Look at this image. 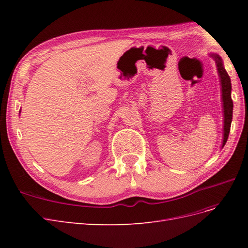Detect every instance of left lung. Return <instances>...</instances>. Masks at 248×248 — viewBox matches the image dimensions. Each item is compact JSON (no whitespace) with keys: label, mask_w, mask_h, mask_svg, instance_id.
<instances>
[{"label":"left lung","mask_w":248,"mask_h":248,"mask_svg":"<svg viewBox=\"0 0 248 248\" xmlns=\"http://www.w3.org/2000/svg\"><path fill=\"white\" fill-rule=\"evenodd\" d=\"M210 57L214 59V61L217 66V71H218V76L220 78V85H221V100H222V107H223V140H222V147L226 145V142L229 138V133L231 129V123L232 119V100L231 96V78L229 77L228 72L226 71L222 64V60L218 55L211 54Z\"/></svg>","instance_id":"8db88e82"}]
</instances>
